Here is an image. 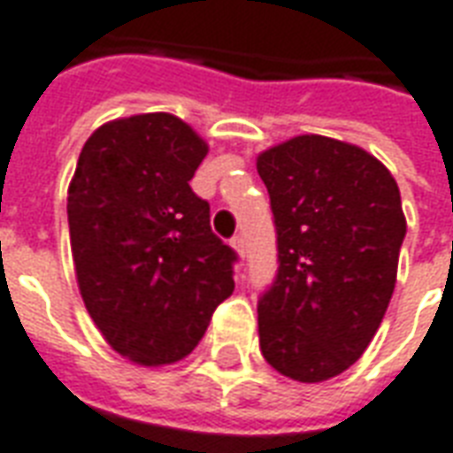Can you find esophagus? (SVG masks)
<instances>
[{"mask_svg":"<svg viewBox=\"0 0 453 453\" xmlns=\"http://www.w3.org/2000/svg\"><path fill=\"white\" fill-rule=\"evenodd\" d=\"M230 245L235 247V252L240 257H245V240H242V235H235L233 240H230Z\"/></svg>","mask_w":453,"mask_h":453,"instance_id":"1","label":"esophagus"}]
</instances>
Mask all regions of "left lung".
Wrapping results in <instances>:
<instances>
[{
  "label": "left lung",
  "mask_w": 453,
  "mask_h": 453,
  "mask_svg": "<svg viewBox=\"0 0 453 453\" xmlns=\"http://www.w3.org/2000/svg\"><path fill=\"white\" fill-rule=\"evenodd\" d=\"M279 269L259 296V349L301 383L349 369L395 288L405 216L395 179L366 150L298 135L257 157Z\"/></svg>",
  "instance_id": "1"
}]
</instances>
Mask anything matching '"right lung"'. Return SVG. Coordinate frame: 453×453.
<instances>
[{
    "label": "right lung",
    "instance_id": "right-lung-1",
    "mask_svg": "<svg viewBox=\"0 0 453 453\" xmlns=\"http://www.w3.org/2000/svg\"><path fill=\"white\" fill-rule=\"evenodd\" d=\"M208 145L172 113L94 130L67 191L74 272L104 340L142 366L187 357L233 294L237 252L188 181Z\"/></svg>",
    "mask_w": 453,
    "mask_h": 453
}]
</instances>
